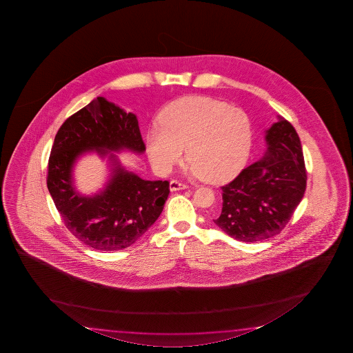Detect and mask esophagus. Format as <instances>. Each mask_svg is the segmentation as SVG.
<instances>
[{"mask_svg":"<svg viewBox=\"0 0 353 353\" xmlns=\"http://www.w3.org/2000/svg\"><path fill=\"white\" fill-rule=\"evenodd\" d=\"M189 186L185 183H181L179 180L173 179L170 181V190L172 192H178V190H184V189H188Z\"/></svg>","mask_w":353,"mask_h":353,"instance_id":"34e87169","label":"esophagus"}]
</instances>
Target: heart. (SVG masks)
Here are the masks:
<instances>
[{"label":"heart","mask_w":353,"mask_h":353,"mask_svg":"<svg viewBox=\"0 0 353 353\" xmlns=\"http://www.w3.org/2000/svg\"><path fill=\"white\" fill-rule=\"evenodd\" d=\"M161 125L147 132L145 144L152 164L163 173L186 150L190 173L220 183L239 173L251 152L248 114L211 97L192 96L174 102L161 114Z\"/></svg>","instance_id":"1"}]
</instances>
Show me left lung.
<instances>
[{"mask_svg": "<svg viewBox=\"0 0 353 353\" xmlns=\"http://www.w3.org/2000/svg\"><path fill=\"white\" fill-rule=\"evenodd\" d=\"M267 152L221 186L222 209L215 222L232 239L257 242L281 232L304 196L306 168L300 138L281 119L267 131Z\"/></svg>", "mask_w": 353, "mask_h": 353, "instance_id": "8db88e82", "label": "left lung"}]
</instances>
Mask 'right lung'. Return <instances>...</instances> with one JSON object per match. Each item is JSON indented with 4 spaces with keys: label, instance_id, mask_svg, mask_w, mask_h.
Returning <instances> with one entry per match:
<instances>
[{
    "label": "right lung",
    "instance_id": "add662e5",
    "mask_svg": "<svg viewBox=\"0 0 353 353\" xmlns=\"http://www.w3.org/2000/svg\"><path fill=\"white\" fill-rule=\"evenodd\" d=\"M122 148L145 150L137 117L97 97L60 125L49 156L47 186L61 220L79 241L97 251L133 245L161 216L170 192L167 180L141 179L117 163L101 194L85 197L74 190L72 168L80 154L96 150L105 156L108 150Z\"/></svg>",
    "mask_w": 353,
    "mask_h": 353
}]
</instances>
